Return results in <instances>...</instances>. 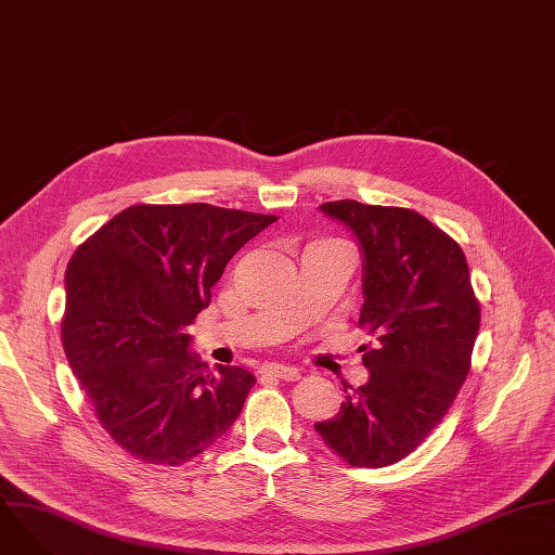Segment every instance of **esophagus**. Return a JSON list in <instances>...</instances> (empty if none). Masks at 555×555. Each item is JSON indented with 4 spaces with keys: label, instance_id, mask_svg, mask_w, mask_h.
Instances as JSON below:
<instances>
[{
    "label": "esophagus",
    "instance_id": "esophagus-1",
    "mask_svg": "<svg viewBox=\"0 0 555 555\" xmlns=\"http://www.w3.org/2000/svg\"><path fill=\"white\" fill-rule=\"evenodd\" d=\"M261 375H266V377H279V379H285V382H296V379H300V371H298V369L287 366V364H279V362H268V364H263Z\"/></svg>",
    "mask_w": 555,
    "mask_h": 555
}]
</instances>
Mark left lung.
Segmentation results:
<instances>
[{"label": "left lung", "mask_w": 555, "mask_h": 555, "mask_svg": "<svg viewBox=\"0 0 555 555\" xmlns=\"http://www.w3.org/2000/svg\"><path fill=\"white\" fill-rule=\"evenodd\" d=\"M364 253L358 327L369 382L345 384L340 413L313 428L353 467H386L409 456L441 424L459 395L481 327L461 246L424 215L356 199L325 202Z\"/></svg>", "instance_id": "8db88e82"}]
</instances>
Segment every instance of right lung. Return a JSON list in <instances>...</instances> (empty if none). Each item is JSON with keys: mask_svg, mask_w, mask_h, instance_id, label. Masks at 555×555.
Returning <instances> with one entry per match:
<instances>
[{"mask_svg": "<svg viewBox=\"0 0 555 555\" xmlns=\"http://www.w3.org/2000/svg\"><path fill=\"white\" fill-rule=\"evenodd\" d=\"M212 204H135L76 248L65 272L61 338L105 433L131 456L182 465L240 417L257 377L208 371L189 325L225 263L274 223Z\"/></svg>", "mask_w": 555, "mask_h": 555, "instance_id": "add662e5", "label": "right lung"}]
</instances>
